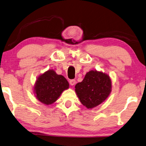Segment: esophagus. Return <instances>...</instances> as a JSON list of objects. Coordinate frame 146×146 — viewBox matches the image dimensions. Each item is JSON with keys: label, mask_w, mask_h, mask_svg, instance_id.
<instances>
[{"label": "esophagus", "mask_w": 146, "mask_h": 146, "mask_svg": "<svg viewBox=\"0 0 146 146\" xmlns=\"http://www.w3.org/2000/svg\"><path fill=\"white\" fill-rule=\"evenodd\" d=\"M69 83H70V84L71 85H74L76 84V80H70V81H69Z\"/></svg>", "instance_id": "1"}]
</instances>
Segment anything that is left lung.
<instances>
[{
	"label": "left lung",
	"instance_id": "left-lung-1",
	"mask_svg": "<svg viewBox=\"0 0 146 146\" xmlns=\"http://www.w3.org/2000/svg\"><path fill=\"white\" fill-rule=\"evenodd\" d=\"M75 89L82 104L91 109L102 104L109 96L111 82L106 74L91 70L86 74L82 82L76 85Z\"/></svg>",
	"mask_w": 146,
	"mask_h": 146
}]
</instances>
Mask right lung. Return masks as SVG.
<instances>
[{
    "label": "right lung",
    "instance_id": "obj_1",
    "mask_svg": "<svg viewBox=\"0 0 146 146\" xmlns=\"http://www.w3.org/2000/svg\"><path fill=\"white\" fill-rule=\"evenodd\" d=\"M68 86V82L64 76L50 70L37 79L34 90L38 100L44 104L50 105L56 102Z\"/></svg>",
    "mask_w": 146,
    "mask_h": 146
}]
</instances>
